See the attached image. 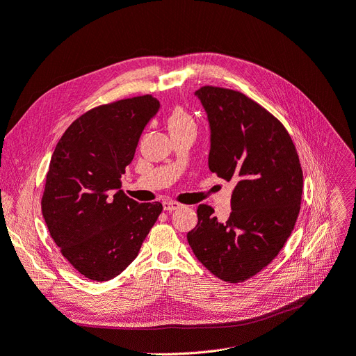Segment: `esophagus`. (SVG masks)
<instances>
[{"label": "esophagus", "mask_w": 356, "mask_h": 356, "mask_svg": "<svg viewBox=\"0 0 356 356\" xmlns=\"http://www.w3.org/2000/svg\"><path fill=\"white\" fill-rule=\"evenodd\" d=\"M180 207H181L180 204L173 202V201H164V202H163L164 211H175V209H177V208H180Z\"/></svg>", "instance_id": "1"}]
</instances>
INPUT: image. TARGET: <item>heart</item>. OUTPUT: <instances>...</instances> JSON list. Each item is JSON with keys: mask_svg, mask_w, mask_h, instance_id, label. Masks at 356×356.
<instances>
[{"mask_svg": "<svg viewBox=\"0 0 356 356\" xmlns=\"http://www.w3.org/2000/svg\"><path fill=\"white\" fill-rule=\"evenodd\" d=\"M167 124L170 130H176V129H181V127H195V122L192 115L181 107H176L173 108V111L170 113L168 118H167Z\"/></svg>", "mask_w": 356, "mask_h": 356, "instance_id": "b5f03b06", "label": "heart"}]
</instances>
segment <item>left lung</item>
I'll list each match as a JSON object with an SVG mask.
<instances>
[{
  "mask_svg": "<svg viewBox=\"0 0 356 356\" xmlns=\"http://www.w3.org/2000/svg\"><path fill=\"white\" fill-rule=\"evenodd\" d=\"M195 95L209 124L208 167L236 185L227 221L200 205L188 242L216 277L245 282L277 257L295 227L304 188L299 156L284 126L241 92L204 86Z\"/></svg>",
  "mask_w": 356,
  "mask_h": 356,
  "instance_id": "obj_1",
  "label": "left lung"
}]
</instances>
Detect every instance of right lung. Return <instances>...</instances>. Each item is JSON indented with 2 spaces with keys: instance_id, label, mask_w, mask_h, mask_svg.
<instances>
[{
  "instance_id": "obj_1",
  "label": "right lung",
  "mask_w": 356,
  "mask_h": 356,
  "mask_svg": "<svg viewBox=\"0 0 356 356\" xmlns=\"http://www.w3.org/2000/svg\"><path fill=\"white\" fill-rule=\"evenodd\" d=\"M158 110L151 95L101 105L69 126L51 156L42 216L63 257L90 280L126 270L163 211L160 202L139 204L120 191Z\"/></svg>"
}]
</instances>
